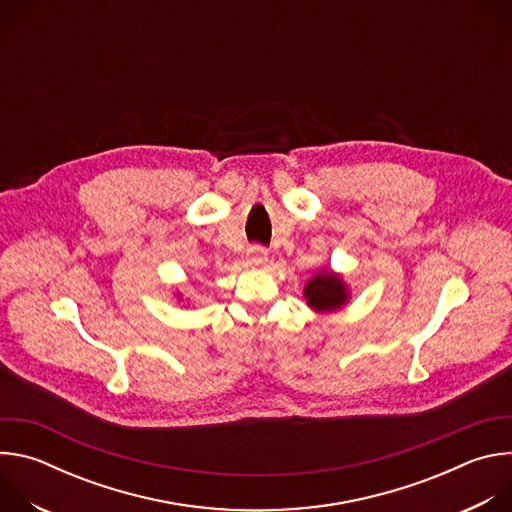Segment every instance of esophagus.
Returning <instances> with one entry per match:
<instances>
[{
  "mask_svg": "<svg viewBox=\"0 0 512 512\" xmlns=\"http://www.w3.org/2000/svg\"><path fill=\"white\" fill-rule=\"evenodd\" d=\"M247 263L251 267H265L267 265V249L251 247L249 253H247Z\"/></svg>",
  "mask_w": 512,
  "mask_h": 512,
  "instance_id": "1",
  "label": "esophagus"
}]
</instances>
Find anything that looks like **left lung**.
<instances>
[{
    "label": "left lung",
    "instance_id": "obj_1",
    "mask_svg": "<svg viewBox=\"0 0 512 512\" xmlns=\"http://www.w3.org/2000/svg\"><path fill=\"white\" fill-rule=\"evenodd\" d=\"M304 298L314 312H336L350 302V287L344 277L332 269H320L308 279L304 287Z\"/></svg>",
    "mask_w": 512,
    "mask_h": 512
}]
</instances>
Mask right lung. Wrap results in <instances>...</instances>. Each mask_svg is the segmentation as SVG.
<instances>
[{"label": "right lung", "mask_w": 512, "mask_h": 512, "mask_svg": "<svg viewBox=\"0 0 512 512\" xmlns=\"http://www.w3.org/2000/svg\"><path fill=\"white\" fill-rule=\"evenodd\" d=\"M176 298H178V300H182V294H176Z\"/></svg>", "instance_id": "obj_1"}]
</instances>
